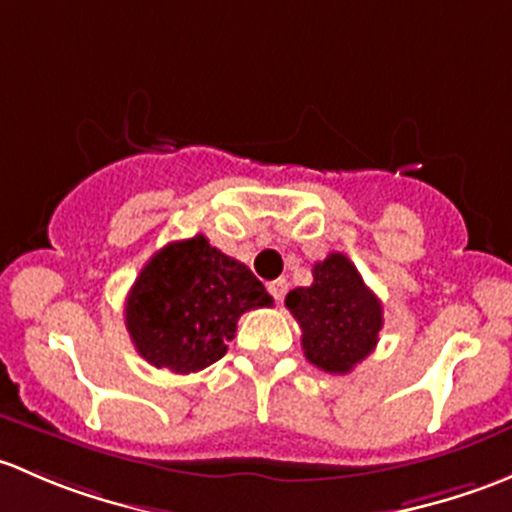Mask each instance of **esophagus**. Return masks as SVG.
Returning a JSON list of instances; mask_svg holds the SVG:
<instances>
[{
    "instance_id": "34e87169",
    "label": "esophagus",
    "mask_w": 512,
    "mask_h": 512,
    "mask_svg": "<svg viewBox=\"0 0 512 512\" xmlns=\"http://www.w3.org/2000/svg\"><path fill=\"white\" fill-rule=\"evenodd\" d=\"M286 291H288L286 278H278V281H271V283H268V293L273 295V300H276V303H281L283 295H286Z\"/></svg>"
}]
</instances>
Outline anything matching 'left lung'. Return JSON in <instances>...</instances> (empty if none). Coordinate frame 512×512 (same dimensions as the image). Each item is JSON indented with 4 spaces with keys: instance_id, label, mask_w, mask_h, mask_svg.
I'll return each instance as SVG.
<instances>
[{
    "instance_id": "obj_1",
    "label": "left lung",
    "mask_w": 512,
    "mask_h": 512,
    "mask_svg": "<svg viewBox=\"0 0 512 512\" xmlns=\"http://www.w3.org/2000/svg\"><path fill=\"white\" fill-rule=\"evenodd\" d=\"M286 308L303 330V352L310 365L347 374L377 345L382 303L342 254L313 266V283L286 295Z\"/></svg>"
}]
</instances>
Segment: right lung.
<instances>
[{"instance_id": "1", "label": "right lung", "mask_w": 512, "mask_h": 512, "mask_svg": "<svg viewBox=\"0 0 512 512\" xmlns=\"http://www.w3.org/2000/svg\"><path fill=\"white\" fill-rule=\"evenodd\" d=\"M268 305L273 298L251 268L197 234L145 263L125 300V328L150 365L189 374L226 355L246 310Z\"/></svg>"}]
</instances>
